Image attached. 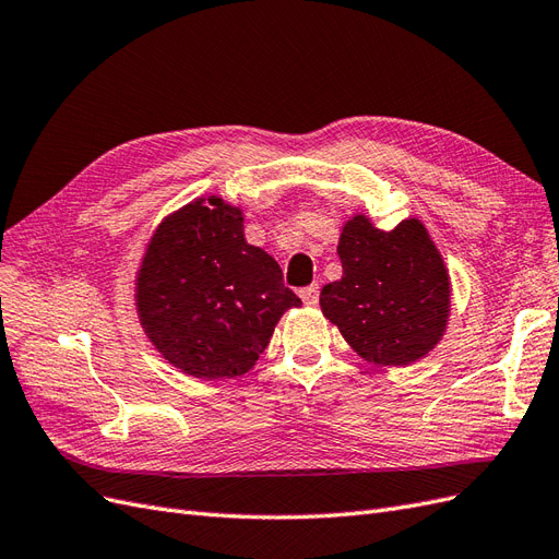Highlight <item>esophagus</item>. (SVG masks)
<instances>
[{
	"mask_svg": "<svg viewBox=\"0 0 559 559\" xmlns=\"http://www.w3.org/2000/svg\"><path fill=\"white\" fill-rule=\"evenodd\" d=\"M300 298H302V302H306V306H317V302H319V284L306 286V289L300 292Z\"/></svg>",
	"mask_w": 559,
	"mask_h": 559,
	"instance_id": "esophagus-1",
	"label": "esophagus"
}]
</instances>
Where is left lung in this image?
<instances>
[{
	"instance_id": "obj_1",
	"label": "left lung",
	"mask_w": 559,
	"mask_h": 559,
	"mask_svg": "<svg viewBox=\"0 0 559 559\" xmlns=\"http://www.w3.org/2000/svg\"><path fill=\"white\" fill-rule=\"evenodd\" d=\"M343 277L319 306L361 359L408 366L441 341L450 314V275L419 218L380 230L364 214L341 233Z\"/></svg>"
}]
</instances>
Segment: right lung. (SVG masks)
<instances>
[{
    "label": "right lung",
    "mask_w": 559,
    "mask_h": 559,
    "mask_svg": "<svg viewBox=\"0 0 559 559\" xmlns=\"http://www.w3.org/2000/svg\"><path fill=\"white\" fill-rule=\"evenodd\" d=\"M134 298L163 359L200 380L245 376L280 317L300 306L280 263L247 245L242 210L216 195L189 202L158 226Z\"/></svg>",
    "instance_id": "right-lung-1"
}]
</instances>
